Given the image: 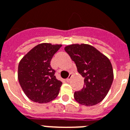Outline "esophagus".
Instances as JSON below:
<instances>
[{"instance_id":"34e87169","label":"esophagus","mask_w":130,"mask_h":130,"mask_svg":"<svg viewBox=\"0 0 130 130\" xmlns=\"http://www.w3.org/2000/svg\"><path fill=\"white\" fill-rule=\"evenodd\" d=\"M72 74H70V75H69V76H68V78H66V80H67V81H70V79H71V78H72Z\"/></svg>"}]
</instances>
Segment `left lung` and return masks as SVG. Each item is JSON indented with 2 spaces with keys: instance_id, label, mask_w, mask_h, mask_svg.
Returning <instances> with one entry per match:
<instances>
[{
  "instance_id": "left-lung-1",
  "label": "left lung",
  "mask_w": 130,
  "mask_h": 130,
  "mask_svg": "<svg viewBox=\"0 0 130 130\" xmlns=\"http://www.w3.org/2000/svg\"><path fill=\"white\" fill-rule=\"evenodd\" d=\"M65 50L74 61L78 72L84 78L83 89L75 92L74 99L85 106L99 103L107 93L113 82L114 73L109 58L87 44H72Z\"/></svg>"
}]
</instances>
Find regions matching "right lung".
<instances>
[{"label": "right lung", "mask_w": 130, "mask_h": 130, "mask_svg": "<svg viewBox=\"0 0 130 130\" xmlns=\"http://www.w3.org/2000/svg\"><path fill=\"white\" fill-rule=\"evenodd\" d=\"M61 46L41 43L32 48L19 62V83L31 101L47 103L55 99L59 94L62 82L56 79L50 62Z\"/></svg>", "instance_id": "add662e5"}]
</instances>
